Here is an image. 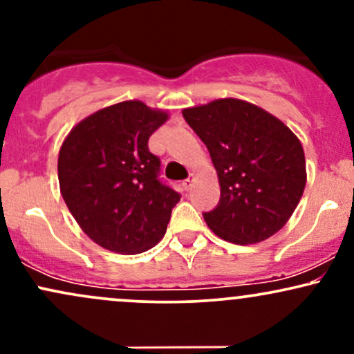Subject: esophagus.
I'll return each mask as SVG.
<instances>
[{
    "mask_svg": "<svg viewBox=\"0 0 354 354\" xmlns=\"http://www.w3.org/2000/svg\"><path fill=\"white\" fill-rule=\"evenodd\" d=\"M193 181H194L193 176H188L185 181H183V188H185L186 191H189L191 186H193Z\"/></svg>",
    "mask_w": 354,
    "mask_h": 354,
    "instance_id": "1",
    "label": "esophagus"
}]
</instances>
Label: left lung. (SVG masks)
Segmentation results:
<instances>
[{"mask_svg": "<svg viewBox=\"0 0 354 354\" xmlns=\"http://www.w3.org/2000/svg\"><path fill=\"white\" fill-rule=\"evenodd\" d=\"M208 148L221 196L203 213L219 238L253 245L286 225L306 185L299 140L265 109L241 100H216L183 111Z\"/></svg>", "mask_w": 354, "mask_h": 354, "instance_id": "1", "label": "left lung"}]
</instances>
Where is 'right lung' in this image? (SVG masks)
<instances>
[{"label":"right lung","mask_w":354,"mask_h":354,"mask_svg":"<svg viewBox=\"0 0 354 354\" xmlns=\"http://www.w3.org/2000/svg\"><path fill=\"white\" fill-rule=\"evenodd\" d=\"M168 115L123 101L88 116L59 149L58 180L81 230L115 253L136 254L165 236L181 194L160 178L149 136Z\"/></svg>","instance_id":"1"}]
</instances>
